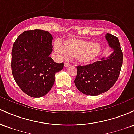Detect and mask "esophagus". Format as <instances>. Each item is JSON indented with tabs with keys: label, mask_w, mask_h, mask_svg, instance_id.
<instances>
[{
	"label": "esophagus",
	"mask_w": 134,
	"mask_h": 134,
	"mask_svg": "<svg viewBox=\"0 0 134 134\" xmlns=\"http://www.w3.org/2000/svg\"><path fill=\"white\" fill-rule=\"evenodd\" d=\"M70 65H70V64H69L68 62H65V63H64V67H70Z\"/></svg>",
	"instance_id": "obj_1"
}]
</instances>
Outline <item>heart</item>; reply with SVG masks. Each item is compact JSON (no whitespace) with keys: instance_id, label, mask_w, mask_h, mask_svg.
I'll return each mask as SVG.
<instances>
[{"instance_id":"heart-1","label":"heart","mask_w":134,"mask_h":134,"mask_svg":"<svg viewBox=\"0 0 134 134\" xmlns=\"http://www.w3.org/2000/svg\"><path fill=\"white\" fill-rule=\"evenodd\" d=\"M55 50L63 55H67L79 64H91L99 56L101 51V44L89 40L69 38L63 41L62 44H56Z\"/></svg>"}]
</instances>
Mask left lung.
<instances>
[{"mask_svg": "<svg viewBox=\"0 0 134 134\" xmlns=\"http://www.w3.org/2000/svg\"><path fill=\"white\" fill-rule=\"evenodd\" d=\"M106 39L113 52L100 61L77 66L75 85L81 93L97 96L110 90L117 81L123 64V53L118 38L106 34Z\"/></svg>", "mask_w": 134, "mask_h": 134, "instance_id": "obj_1", "label": "left lung"}]
</instances>
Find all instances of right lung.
<instances>
[{
  "label": "right lung",
  "mask_w": 134,
  "mask_h": 134,
  "mask_svg": "<svg viewBox=\"0 0 134 134\" xmlns=\"http://www.w3.org/2000/svg\"><path fill=\"white\" fill-rule=\"evenodd\" d=\"M53 37L41 30L25 31L14 43L11 69L21 90L33 98L43 96L55 82V74L64 67L50 57Z\"/></svg>",
  "instance_id": "obj_1"
}]
</instances>
